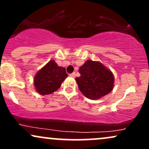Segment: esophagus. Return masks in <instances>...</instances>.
I'll use <instances>...</instances> for the list:
<instances>
[{
    "mask_svg": "<svg viewBox=\"0 0 149 149\" xmlns=\"http://www.w3.org/2000/svg\"><path fill=\"white\" fill-rule=\"evenodd\" d=\"M70 76L71 77H73V78H75V76H76V73H71V74H70Z\"/></svg>",
    "mask_w": 149,
    "mask_h": 149,
    "instance_id": "34e87169",
    "label": "esophagus"
}]
</instances>
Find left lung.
<instances>
[{
  "label": "left lung",
  "mask_w": 149,
  "mask_h": 149,
  "mask_svg": "<svg viewBox=\"0 0 149 149\" xmlns=\"http://www.w3.org/2000/svg\"><path fill=\"white\" fill-rule=\"evenodd\" d=\"M80 77L76 78L80 91L91 100L108 95L113 88V73L103 64L88 60L79 69Z\"/></svg>",
  "instance_id": "obj_1"
}]
</instances>
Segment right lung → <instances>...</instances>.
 Here are the masks:
<instances>
[{
	"label": "right lung",
	"mask_w": 149,
	"mask_h": 149,
	"mask_svg": "<svg viewBox=\"0 0 149 149\" xmlns=\"http://www.w3.org/2000/svg\"><path fill=\"white\" fill-rule=\"evenodd\" d=\"M68 76L65 68L58 66L54 61H49L36 75L34 85L42 95H49L57 90Z\"/></svg>",
	"instance_id": "obj_1"
}]
</instances>
